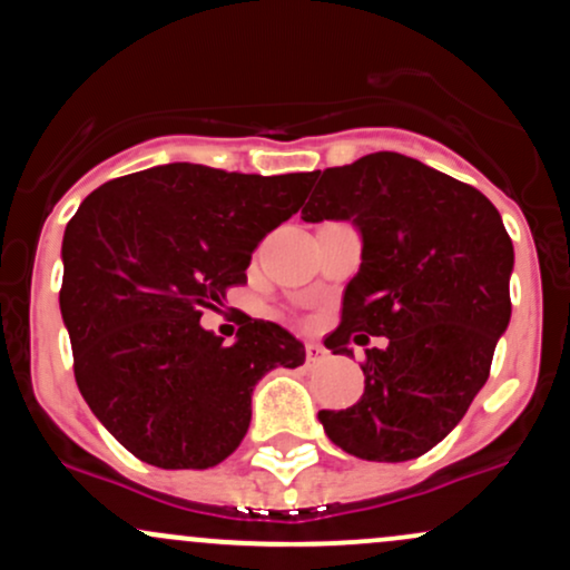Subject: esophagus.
Listing matches in <instances>:
<instances>
[{
  "label": "esophagus",
  "instance_id": "34e87169",
  "mask_svg": "<svg viewBox=\"0 0 570 570\" xmlns=\"http://www.w3.org/2000/svg\"><path fill=\"white\" fill-rule=\"evenodd\" d=\"M305 360H308V365H316V362H324L327 360V348L322 346V343H305Z\"/></svg>",
  "mask_w": 570,
  "mask_h": 570
}]
</instances>
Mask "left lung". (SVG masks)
<instances>
[{"instance_id": "8db88e82", "label": "left lung", "mask_w": 570, "mask_h": 570, "mask_svg": "<svg viewBox=\"0 0 570 570\" xmlns=\"http://www.w3.org/2000/svg\"><path fill=\"white\" fill-rule=\"evenodd\" d=\"M314 175L305 222H352L362 240L343 322L324 346L348 356L352 341L390 337L365 352V395L318 411V422L360 460H414L487 384L511 318L514 246L484 194L411 156L379 151Z\"/></svg>"}]
</instances>
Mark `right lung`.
<instances>
[{
	"mask_svg": "<svg viewBox=\"0 0 570 570\" xmlns=\"http://www.w3.org/2000/svg\"><path fill=\"white\" fill-rule=\"evenodd\" d=\"M311 178L173 161L108 180L67 224L59 305L75 381L135 458L218 465L246 435L259 379L305 362L281 324L246 318L224 346L199 316L246 281L254 248L297 214Z\"/></svg>",
	"mask_w": 570,
	"mask_h": 570,
	"instance_id": "1",
	"label": "right lung"
}]
</instances>
